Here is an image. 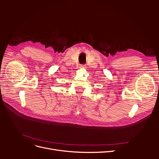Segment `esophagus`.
<instances>
[{"mask_svg":"<svg viewBox=\"0 0 159 159\" xmlns=\"http://www.w3.org/2000/svg\"><path fill=\"white\" fill-rule=\"evenodd\" d=\"M86 68L85 65H80V68L81 69H85Z\"/></svg>","mask_w":159,"mask_h":159,"instance_id":"34e87169","label":"esophagus"}]
</instances>
